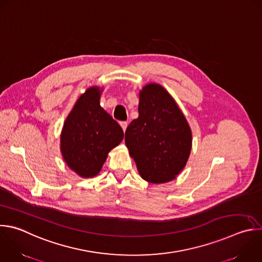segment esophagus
I'll return each instance as SVG.
<instances>
[{
    "label": "esophagus",
    "instance_id": "1",
    "mask_svg": "<svg viewBox=\"0 0 262 262\" xmlns=\"http://www.w3.org/2000/svg\"><path fill=\"white\" fill-rule=\"evenodd\" d=\"M120 125H121L123 132H125V129H126V127H127V122H126V121H121V122H120Z\"/></svg>",
    "mask_w": 262,
    "mask_h": 262
}]
</instances>
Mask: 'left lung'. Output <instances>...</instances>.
I'll list each match as a JSON object with an SVG mask.
<instances>
[{"label": "left lung", "instance_id": "obj_1", "mask_svg": "<svg viewBox=\"0 0 262 262\" xmlns=\"http://www.w3.org/2000/svg\"><path fill=\"white\" fill-rule=\"evenodd\" d=\"M191 130L168 93L148 84L140 93L139 117L125 130V145L141 177L150 183L175 179L191 150Z\"/></svg>", "mask_w": 262, "mask_h": 262}]
</instances>
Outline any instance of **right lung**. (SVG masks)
Wrapping results in <instances>:
<instances>
[{"label":"right lung","instance_id":"add662e5","mask_svg":"<svg viewBox=\"0 0 262 262\" xmlns=\"http://www.w3.org/2000/svg\"><path fill=\"white\" fill-rule=\"evenodd\" d=\"M100 95L93 87L81 96L60 135L64 161L83 178L98 175L109 151L123 139L121 126L100 106Z\"/></svg>","mask_w":262,"mask_h":262}]
</instances>
